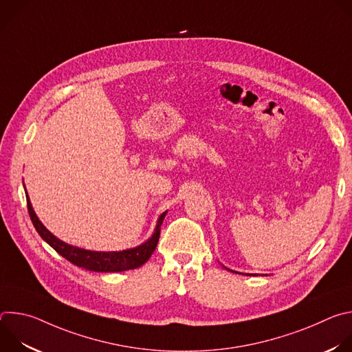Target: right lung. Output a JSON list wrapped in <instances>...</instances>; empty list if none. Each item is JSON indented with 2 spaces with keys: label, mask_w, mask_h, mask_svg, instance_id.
Listing matches in <instances>:
<instances>
[{
  "label": "right lung",
  "mask_w": 352,
  "mask_h": 352,
  "mask_svg": "<svg viewBox=\"0 0 352 352\" xmlns=\"http://www.w3.org/2000/svg\"><path fill=\"white\" fill-rule=\"evenodd\" d=\"M26 200H28V212H29V216L32 219V223H33L36 231L50 246L56 249L63 258H65L71 263H74L82 269L90 270V272H102V273L132 270V269H136V267H140L142 265H144L148 261V258L152 256V254L155 252L159 238H160V227L167 214V212H164L159 217L153 235L150 236L146 242H143L142 245L132 248V249L120 250V252H96V250H86L82 248L68 245L64 241L58 239L56 235H53L37 219V216L32 208L29 196L26 197Z\"/></svg>",
  "instance_id": "right-lung-1"
}]
</instances>
